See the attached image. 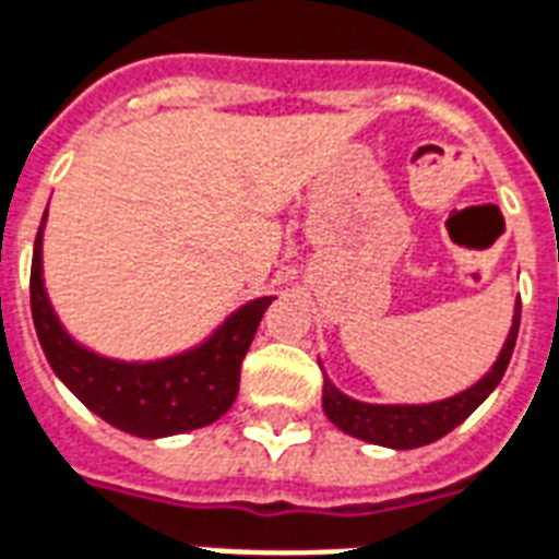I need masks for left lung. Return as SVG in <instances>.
Returning <instances> with one entry per match:
<instances>
[{
    "label": "left lung",
    "mask_w": 559,
    "mask_h": 559,
    "mask_svg": "<svg viewBox=\"0 0 559 559\" xmlns=\"http://www.w3.org/2000/svg\"><path fill=\"white\" fill-rule=\"evenodd\" d=\"M519 321H522V300H515L513 326H510L507 342H503L492 368L477 383L468 385L465 392H456L444 401H433V404H365V401H354V397L338 392L333 380L324 374L321 404H324L326 418L342 433L356 436L362 442L394 448V451H409V448H421V444L442 439L454 427H460L495 392V385L501 383L510 356H513L515 338H519Z\"/></svg>",
    "instance_id": "1"
}]
</instances>
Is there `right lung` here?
Returning <instances> with one entry per match:
<instances>
[{
  "instance_id": "add662e5",
  "label": "right lung",
  "mask_w": 559,
  "mask_h": 559,
  "mask_svg": "<svg viewBox=\"0 0 559 559\" xmlns=\"http://www.w3.org/2000/svg\"><path fill=\"white\" fill-rule=\"evenodd\" d=\"M44 224L32 255V318L46 362L94 415L123 433L165 439L217 421L235 404L241 362L274 297H255L235 309L215 333L182 354L123 362L94 354L58 321L44 285Z\"/></svg>"
}]
</instances>
